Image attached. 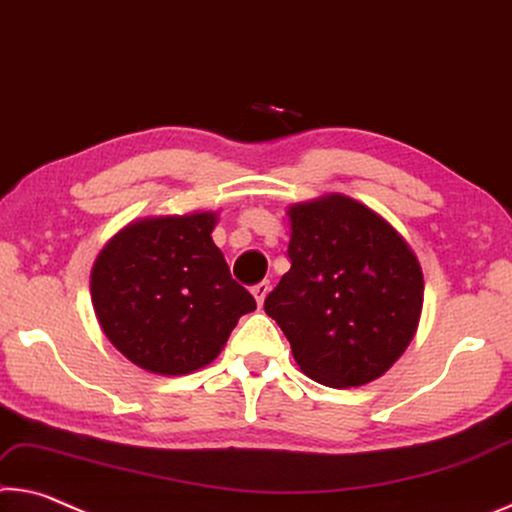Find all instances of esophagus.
Segmentation results:
<instances>
[{
	"instance_id": "esophagus-1",
	"label": "esophagus",
	"mask_w": 512,
	"mask_h": 512,
	"mask_svg": "<svg viewBox=\"0 0 512 512\" xmlns=\"http://www.w3.org/2000/svg\"><path fill=\"white\" fill-rule=\"evenodd\" d=\"M267 292H270V281H261V283H256L254 288H251V295L256 297V304L258 306H263Z\"/></svg>"
}]
</instances>
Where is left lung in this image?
<instances>
[{
  "mask_svg": "<svg viewBox=\"0 0 512 512\" xmlns=\"http://www.w3.org/2000/svg\"><path fill=\"white\" fill-rule=\"evenodd\" d=\"M290 270L265 299L299 370L331 388L379 379L413 340L422 267L379 213L345 195L290 206Z\"/></svg>",
  "mask_w": 512,
  "mask_h": 512,
  "instance_id": "obj_1",
  "label": "left lung"
}]
</instances>
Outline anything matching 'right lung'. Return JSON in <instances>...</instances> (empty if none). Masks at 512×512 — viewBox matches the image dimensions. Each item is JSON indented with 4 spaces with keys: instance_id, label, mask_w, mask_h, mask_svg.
<instances>
[{
    "instance_id": "right-lung-1",
    "label": "right lung",
    "mask_w": 512,
    "mask_h": 512,
    "mask_svg": "<svg viewBox=\"0 0 512 512\" xmlns=\"http://www.w3.org/2000/svg\"><path fill=\"white\" fill-rule=\"evenodd\" d=\"M215 213L145 217L106 242L90 274L99 326L142 370L181 376L217 358L256 311L211 238Z\"/></svg>"
}]
</instances>
